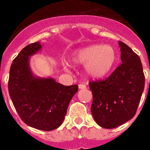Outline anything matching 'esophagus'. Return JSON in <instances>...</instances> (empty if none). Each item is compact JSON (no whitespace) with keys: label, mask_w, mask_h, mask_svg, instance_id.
<instances>
[{"label":"esophagus","mask_w":150,"mask_h":150,"mask_svg":"<svg viewBox=\"0 0 150 150\" xmlns=\"http://www.w3.org/2000/svg\"><path fill=\"white\" fill-rule=\"evenodd\" d=\"M79 88L81 89H86V86L85 84H82V83H80V84H79Z\"/></svg>","instance_id":"1"}]
</instances>
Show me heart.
Segmentation results:
<instances>
[{"mask_svg":"<svg viewBox=\"0 0 150 150\" xmlns=\"http://www.w3.org/2000/svg\"><path fill=\"white\" fill-rule=\"evenodd\" d=\"M117 52L110 45H92L81 48L71 54V61L78 64H85L89 76L101 78L111 71L116 63Z\"/></svg>","mask_w":150,"mask_h":150,"instance_id":"b5f03b06","label":"heart"}]
</instances>
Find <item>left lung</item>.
Wrapping results in <instances>:
<instances>
[{
  "label": "left lung",
  "mask_w": 150,
  "mask_h": 150,
  "mask_svg": "<svg viewBox=\"0 0 150 150\" xmlns=\"http://www.w3.org/2000/svg\"><path fill=\"white\" fill-rule=\"evenodd\" d=\"M122 63L103 80L89 82L93 93L91 112L102 128H114L135 116L145 87L139 57L119 41Z\"/></svg>",
  "instance_id": "obj_1"
}]
</instances>
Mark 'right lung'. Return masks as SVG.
<instances>
[{"label": "right lung", "instance_id": "obj_1", "mask_svg": "<svg viewBox=\"0 0 150 150\" xmlns=\"http://www.w3.org/2000/svg\"><path fill=\"white\" fill-rule=\"evenodd\" d=\"M40 42L25 47L13 60L8 92L16 111L27 125L43 131L56 129L63 122L77 85L64 86L53 79L34 77L29 57L40 50Z\"/></svg>", "mask_w": 150, "mask_h": 150}]
</instances>
